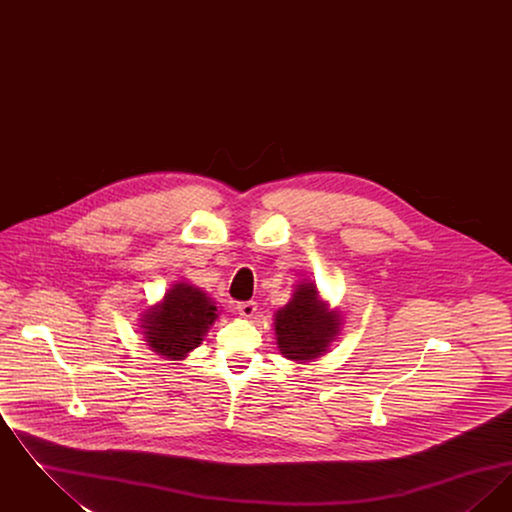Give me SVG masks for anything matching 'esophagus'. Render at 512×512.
Wrapping results in <instances>:
<instances>
[{"label": "esophagus", "instance_id": "34e87169", "mask_svg": "<svg viewBox=\"0 0 512 512\" xmlns=\"http://www.w3.org/2000/svg\"><path fill=\"white\" fill-rule=\"evenodd\" d=\"M236 309H238V313L244 318L255 317V313H257V303H255V301H242V303L236 305Z\"/></svg>", "mask_w": 512, "mask_h": 512}]
</instances>
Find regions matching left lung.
<instances>
[{
    "label": "left lung",
    "instance_id": "1",
    "mask_svg": "<svg viewBox=\"0 0 512 512\" xmlns=\"http://www.w3.org/2000/svg\"><path fill=\"white\" fill-rule=\"evenodd\" d=\"M338 311H330L313 282L297 284L292 299L274 315L276 345L286 359L307 363L324 355L340 334Z\"/></svg>",
    "mask_w": 512,
    "mask_h": 512
}]
</instances>
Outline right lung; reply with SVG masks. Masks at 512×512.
Returning a JSON list of instances; mask_svg holds the SVG:
<instances>
[{
    "mask_svg": "<svg viewBox=\"0 0 512 512\" xmlns=\"http://www.w3.org/2000/svg\"><path fill=\"white\" fill-rule=\"evenodd\" d=\"M217 305L192 284L176 282L163 301L142 315V334L147 345L171 361L184 359L195 349L217 320Z\"/></svg>",
    "mask_w": 512,
    "mask_h": 512,
    "instance_id": "1",
    "label": "right lung"
}]
</instances>
